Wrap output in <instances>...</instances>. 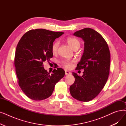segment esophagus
<instances>
[{"label":"esophagus","instance_id":"esophagus-1","mask_svg":"<svg viewBox=\"0 0 126 126\" xmlns=\"http://www.w3.org/2000/svg\"><path fill=\"white\" fill-rule=\"evenodd\" d=\"M65 75L66 76H68V75H69L71 74V73L68 70H65Z\"/></svg>","mask_w":126,"mask_h":126}]
</instances>
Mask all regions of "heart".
Segmentation results:
<instances>
[{
    "instance_id": "obj_1",
    "label": "heart",
    "mask_w": 126,
    "mask_h": 126,
    "mask_svg": "<svg viewBox=\"0 0 126 126\" xmlns=\"http://www.w3.org/2000/svg\"><path fill=\"white\" fill-rule=\"evenodd\" d=\"M66 42L68 45L72 47L73 49H76L77 48H79L80 47V42L76 39V38L69 37L66 39ZM59 46V42L58 41L54 42L51 46V52L53 54H56L58 52V48ZM75 62V60H71V61H62V64L64 66L67 68H72L73 64Z\"/></svg>"
}]
</instances>
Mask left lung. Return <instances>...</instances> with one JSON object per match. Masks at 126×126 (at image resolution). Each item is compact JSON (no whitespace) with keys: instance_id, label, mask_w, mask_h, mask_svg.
<instances>
[{"instance_id":"1","label":"left lung","mask_w":126,"mask_h":126,"mask_svg":"<svg viewBox=\"0 0 126 126\" xmlns=\"http://www.w3.org/2000/svg\"><path fill=\"white\" fill-rule=\"evenodd\" d=\"M74 35L84 41V52L76 70L84 69L82 76L73 73L75 82L69 91L75 99L87 102L100 93L109 77L110 52L108 44L102 35L94 29L86 28Z\"/></svg>"}]
</instances>
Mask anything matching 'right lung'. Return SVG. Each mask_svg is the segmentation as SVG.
<instances>
[{
	"mask_svg": "<svg viewBox=\"0 0 126 126\" xmlns=\"http://www.w3.org/2000/svg\"><path fill=\"white\" fill-rule=\"evenodd\" d=\"M64 32L36 29L27 32L16 47L14 65L19 86L32 100H42L50 97L56 84L65 75L61 68L52 74L43 67V62L53 57L51 46Z\"/></svg>",
	"mask_w": 126,
	"mask_h": 126,
	"instance_id": "obj_1",
	"label": "right lung"
}]
</instances>
